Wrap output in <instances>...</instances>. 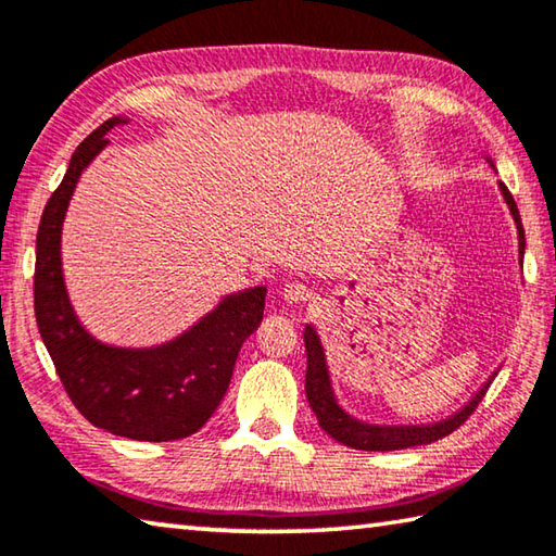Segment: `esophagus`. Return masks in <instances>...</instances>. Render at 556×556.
Here are the masks:
<instances>
[{"label":"esophagus","mask_w":556,"mask_h":556,"mask_svg":"<svg viewBox=\"0 0 556 556\" xmlns=\"http://www.w3.org/2000/svg\"><path fill=\"white\" fill-rule=\"evenodd\" d=\"M281 299H285L287 304H304V301L312 299V289L301 285V281H287V285L281 287Z\"/></svg>","instance_id":"obj_1"}]
</instances>
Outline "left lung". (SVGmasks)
<instances>
[{
    "label": "left lung",
    "instance_id": "obj_1",
    "mask_svg": "<svg viewBox=\"0 0 556 556\" xmlns=\"http://www.w3.org/2000/svg\"><path fill=\"white\" fill-rule=\"evenodd\" d=\"M488 162H491V156H488ZM497 188H501L503 199L515 220L517 248H520V262H522L525 230H522L520 213H517V205L513 201L510 191H507V186L503 181H497ZM304 345H306V400L312 404L318 425H321V429L328 437L341 441L343 446H351L357 451H400V448L421 446V444H431V441L437 439H444L446 434H451V431L464 425L470 414H473L478 402L483 400L485 390L491 388V382L497 375L495 370L491 378L478 388L473 397L464 404V407L441 421H431V425H370V421L355 419L353 414H348L341 404H338L333 384H331V372H328L324 343L312 324H306L304 328Z\"/></svg>",
    "mask_w": 556,
    "mask_h": 556
}]
</instances>
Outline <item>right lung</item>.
Wrapping results in <instances>:
<instances>
[{"instance_id": "obj_1", "label": "right lung", "mask_w": 556, "mask_h": 556, "mask_svg": "<svg viewBox=\"0 0 556 556\" xmlns=\"http://www.w3.org/2000/svg\"><path fill=\"white\" fill-rule=\"evenodd\" d=\"M125 122L110 117L83 139L46 203L36 235V324L65 392L92 427L137 441H174L195 434L218 409L244 338L265 314L267 287L223 296L211 314L162 345H108L86 331L63 281L61 230L80 174L108 147V131Z\"/></svg>"}]
</instances>
